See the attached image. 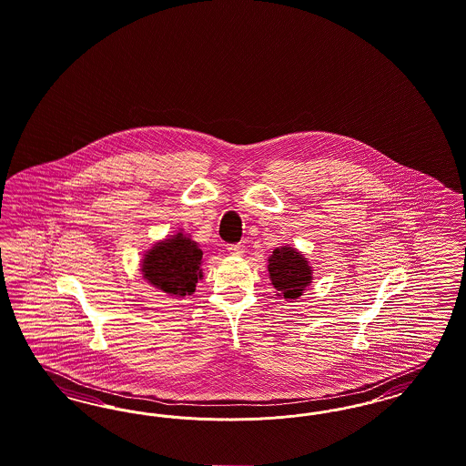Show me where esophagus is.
Wrapping results in <instances>:
<instances>
[{
  "instance_id": "obj_1",
  "label": "esophagus",
  "mask_w": 466,
  "mask_h": 466,
  "mask_svg": "<svg viewBox=\"0 0 466 466\" xmlns=\"http://www.w3.org/2000/svg\"><path fill=\"white\" fill-rule=\"evenodd\" d=\"M228 250H229V254H233V256H241V254L245 252V245H241V243L228 245Z\"/></svg>"
}]
</instances>
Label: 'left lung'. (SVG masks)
I'll use <instances>...</instances> for the list:
<instances>
[{
	"label": "left lung",
	"instance_id": "1",
	"mask_svg": "<svg viewBox=\"0 0 466 466\" xmlns=\"http://www.w3.org/2000/svg\"><path fill=\"white\" fill-rule=\"evenodd\" d=\"M268 260L269 278L273 287L278 290L276 295L283 299H297L306 290V287H309L312 269L308 258L297 248L287 245L276 247Z\"/></svg>",
	"mask_w": 466,
	"mask_h": 466
}]
</instances>
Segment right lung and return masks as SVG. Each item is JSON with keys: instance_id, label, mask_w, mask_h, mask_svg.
<instances>
[{"instance_id": "right-lung-1", "label": "right lung", "mask_w": 466, "mask_h": 466, "mask_svg": "<svg viewBox=\"0 0 466 466\" xmlns=\"http://www.w3.org/2000/svg\"><path fill=\"white\" fill-rule=\"evenodd\" d=\"M141 275L158 290L174 297L195 292L202 278V250L181 231L157 241L141 260Z\"/></svg>"}]
</instances>
